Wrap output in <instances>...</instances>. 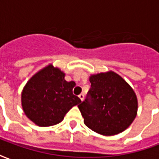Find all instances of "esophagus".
Masks as SVG:
<instances>
[{"mask_svg":"<svg viewBox=\"0 0 159 159\" xmlns=\"http://www.w3.org/2000/svg\"><path fill=\"white\" fill-rule=\"evenodd\" d=\"M78 97H79V98H80V100L83 101V99H84V94H83V93H80L79 95H78Z\"/></svg>","mask_w":159,"mask_h":159,"instance_id":"esophagus-1","label":"esophagus"}]
</instances>
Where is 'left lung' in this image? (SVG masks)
Here are the masks:
<instances>
[{"mask_svg":"<svg viewBox=\"0 0 159 159\" xmlns=\"http://www.w3.org/2000/svg\"><path fill=\"white\" fill-rule=\"evenodd\" d=\"M86 99L78 106L84 123L103 135L123 132L136 117L137 98L134 90L113 71L93 75Z\"/></svg>","mask_w":159,"mask_h":159,"instance_id":"obj_1","label":"left lung"}]
</instances>
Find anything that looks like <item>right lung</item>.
Here are the masks:
<instances>
[{
    "mask_svg": "<svg viewBox=\"0 0 159 159\" xmlns=\"http://www.w3.org/2000/svg\"><path fill=\"white\" fill-rule=\"evenodd\" d=\"M73 81L66 82L65 74L48 66L26 83L22 92V107L27 117L36 125L48 127L59 123L81 100L73 94Z\"/></svg>",
    "mask_w": 159,
    "mask_h": 159,
    "instance_id": "obj_1",
    "label": "right lung"
}]
</instances>
